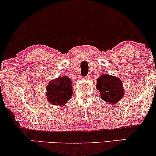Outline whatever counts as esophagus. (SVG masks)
<instances>
[{
    "instance_id": "1",
    "label": "esophagus",
    "mask_w": 156,
    "mask_h": 156,
    "mask_svg": "<svg viewBox=\"0 0 156 156\" xmlns=\"http://www.w3.org/2000/svg\"><path fill=\"white\" fill-rule=\"evenodd\" d=\"M89 78V77H82V79L83 80H87V79H88Z\"/></svg>"
}]
</instances>
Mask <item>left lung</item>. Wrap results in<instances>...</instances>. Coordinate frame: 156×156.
Returning <instances> with one entry per match:
<instances>
[{
	"mask_svg": "<svg viewBox=\"0 0 156 156\" xmlns=\"http://www.w3.org/2000/svg\"><path fill=\"white\" fill-rule=\"evenodd\" d=\"M97 89L103 101L114 104L124 96L122 82L119 78L108 74H103L97 79Z\"/></svg>",
	"mask_w": 156,
	"mask_h": 156,
	"instance_id": "left-lung-1",
	"label": "left lung"
}]
</instances>
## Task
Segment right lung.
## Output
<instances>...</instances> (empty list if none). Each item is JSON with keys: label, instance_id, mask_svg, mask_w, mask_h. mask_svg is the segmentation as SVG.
I'll return each mask as SVG.
<instances>
[{"label": "right lung", "instance_id": "1", "mask_svg": "<svg viewBox=\"0 0 156 156\" xmlns=\"http://www.w3.org/2000/svg\"><path fill=\"white\" fill-rule=\"evenodd\" d=\"M73 94L72 80L67 76L52 80L47 86L48 101L53 105H65Z\"/></svg>", "mask_w": 156, "mask_h": 156}]
</instances>
